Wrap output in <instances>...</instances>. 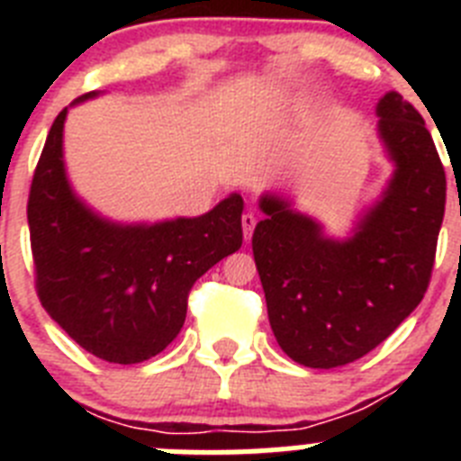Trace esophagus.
I'll return each mask as SVG.
<instances>
[{"mask_svg":"<svg viewBox=\"0 0 461 461\" xmlns=\"http://www.w3.org/2000/svg\"><path fill=\"white\" fill-rule=\"evenodd\" d=\"M254 228H256V217L254 214H242V230H244V240H251V235H254Z\"/></svg>","mask_w":461,"mask_h":461,"instance_id":"1","label":"esophagus"}]
</instances>
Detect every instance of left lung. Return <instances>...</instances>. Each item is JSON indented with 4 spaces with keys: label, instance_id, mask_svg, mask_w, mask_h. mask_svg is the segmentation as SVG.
<instances>
[{
    "label": "left lung",
    "instance_id": "8db88e82",
    "mask_svg": "<svg viewBox=\"0 0 461 461\" xmlns=\"http://www.w3.org/2000/svg\"><path fill=\"white\" fill-rule=\"evenodd\" d=\"M394 164L381 198L344 240L286 198L263 194L251 247L281 351L332 369L367 356L420 304L446 210V173L420 113L397 92L376 104Z\"/></svg>",
    "mask_w": 461,
    "mask_h": 461
}]
</instances>
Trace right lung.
Returning a JSON list of instances; mask_svg holds the SVG:
<instances>
[{
	"instance_id": "add662e5",
	"label": "right lung",
	"mask_w": 461,
	"mask_h": 461,
	"mask_svg": "<svg viewBox=\"0 0 461 461\" xmlns=\"http://www.w3.org/2000/svg\"><path fill=\"white\" fill-rule=\"evenodd\" d=\"M99 94H83L71 105ZM67 113L52 122L27 203L36 293L50 319L85 351L136 365L180 335L195 279L242 247L244 201L230 194L201 217L110 221L68 182Z\"/></svg>"
}]
</instances>
